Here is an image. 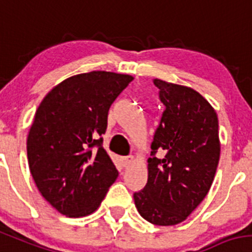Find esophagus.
I'll return each mask as SVG.
<instances>
[{
  "mask_svg": "<svg viewBox=\"0 0 252 252\" xmlns=\"http://www.w3.org/2000/svg\"><path fill=\"white\" fill-rule=\"evenodd\" d=\"M132 161L133 156H125V158H122V163H124V166H128Z\"/></svg>",
  "mask_w": 252,
  "mask_h": 252,
  "instance_id": "esophagus-1",
  "label": "esophagus"
}]
</instances>
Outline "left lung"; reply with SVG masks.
Segmentation results:
<instances>
[{"label": "left lung", "instance_id": "left-lung-1", "mask_svg": "<svg viewBox=\"0 0 252 252\" xmlns=\"http://www.w3.org/2000/svg\"><path fill=\"white\" fill-rule=\"evenodd\" d=\"M165 105L147 160L149 179L133 193L138 214L149 222L172 226L188 219L211 188L220 158L219 120L193 89L155 78ZM163 149L165 156L154 154Z\"/></svg>", "mask_w": 252, "mask_h": 252}]
</instances>
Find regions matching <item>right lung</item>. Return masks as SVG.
I'll return each mask as SVG.
<instances>
[{
	"label": "right lung",
	"mask_w": 252,
	"mask_h": 252,
	"mask_svg": "<svg viewBox=\"0 0 252 252\" xmlns=\"http://www.w3.org/2000/svg\"><path fill=\"white\" fill-rule=\"evenodd\" d=\"M132 80L106 71L71 76L37 108L27 137L30 171L43 198L62 215L96 211L119 176L100 136L110 106Z\"/></svg>",
	"instance_id": "1"
}]
</instances>
